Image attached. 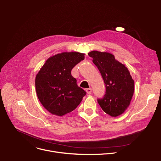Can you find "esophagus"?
I'll use <instances>...</instances> for the list:
<instances>
[{
	"label": "esophagus",
	"mask_w": 161,
	"mask_h": 161,
	"mask_svg": "<svg viewBox=\"0 0 161 161\" xmlns=\"http://www.w3.org/2000/svg\"><path fill=\"white\" fill-rule=\"evenodd\" d=\"M86 93H87L88 94H91V93H92V88H86Z\"/></svg>",
	"instance_id": "1"
}]
</instances>
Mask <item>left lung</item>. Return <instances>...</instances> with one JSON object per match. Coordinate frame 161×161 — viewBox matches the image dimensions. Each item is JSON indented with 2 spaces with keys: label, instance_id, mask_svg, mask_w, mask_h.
<instances>
[{
  "label": "left lung",
  "instance_id": "left-lung-1",
  "mask_svg": "<svg viewBox=\"0 0 161 161\" xmlns=\"http://www.w3.org/2000/svg\"><path fill=\"white\" fill-rule=\"evenodd\" d=\"M88 55L97 67L106 86V94L97 100L109 115H120L129 107L134 94V81L127 67L108 52L92 51Z\"/></svg>",
  "mask_w": 161,
  "mask_h": 161
}]
</instances>
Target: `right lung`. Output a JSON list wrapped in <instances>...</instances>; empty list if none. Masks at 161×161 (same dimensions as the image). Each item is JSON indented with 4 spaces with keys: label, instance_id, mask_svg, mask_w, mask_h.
Here are the masks:
<instances>
[{
    "label": "right lung",
    "instance_id": "right-lung-1",
    "mask_svg": "<svg viewBox=\"0 0 161 161\" xmlns=\"http://www.w3.org/2000/svg\"><path fill=\"white\" fill-rule=\"evenodd\" d=\"M85 55L76 52L58 53L49 57L40 69L35 80L36 94L50 113L62 117L73 111L85 96L71 73Z\"/></svg>",
    "mask_w": 161,
    "mask_h": 161
}]
</instances>
